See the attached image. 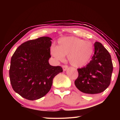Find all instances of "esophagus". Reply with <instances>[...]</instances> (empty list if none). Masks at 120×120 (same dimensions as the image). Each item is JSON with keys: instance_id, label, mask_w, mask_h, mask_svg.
I'll use <instances>...</instances> for the list:
<instances>
[{"instance_id": "1", "label": "esophagus", "mask_w": 120, "mask_h": 120, "mask_svg": "<svg viewBox=\"0 0 120 120\" xmlns=\"http://www.w3.org/2000/svg\"><path fill=\"white\" fill-rule=\"evenodd\" d=\"M68 68V66L67 65H63L62 66V69L64 71H66Z\"/></svg>"}]
</instances>
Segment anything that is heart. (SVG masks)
Returning <instances> with one entry per match:
<instances>
[{
    "instance_id": "heart-1",
    "label": "heart",
    "mask_w": 120,
    "mask_h": 120,
    "mask_svg": "<svg viewBox=\"0 0 120 120\" xmlns=\"http://www.w3.org/2000/svg\"><path fill=\"white\" fill-rule=\"evenodd\" d=\"M93 46L90 42L79 38L69 36L61 38L56 46L51 48L52 56L58 61H63L67 55L70 64L75 67L85 66L90 60L93 53Z\"/></svg>"
}]
</instances>
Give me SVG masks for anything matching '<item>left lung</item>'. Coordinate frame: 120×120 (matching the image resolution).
Here are the masks:
<instances>
[{
  "label": "left lung",
  "mask_w": 120,
  "mask_h": 120,
  "mask_svg": "<svg viewBox=\"0 0 120 120\" xmlns=\"http://www.w3.org/2000/svg\"><path fill=\"white\" fill-rule=\"evenodd\" d=\"M95 52L89 63L77 69L78 77L75 85L80 92L88 94H98L109 86L113 72L111 56L101 43L94 44Z\"/></svg>",
  "instance_id": "8db88e82"
}]
</instances>
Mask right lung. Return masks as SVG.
Masks as SVG:
<instances>
[{
	"instance_id": "right-lung-1",
	"label": "right lung",
	"mask_w": 120,
	"mask_h": 120,
	"mask_svg": "<svg viewBox=\"0 0 120 120\" xmlns=\"http://www.w3.org/2000/svg\"><path fill=\"white\" fill-rule=\"evenodd\" d=\"M52 38L43 36L22 43L11 58L9 78L16 93L28 100L42 98L51 88L53 79L63 71L60 66H52Z\"/></svg>"
}]
</instances>
